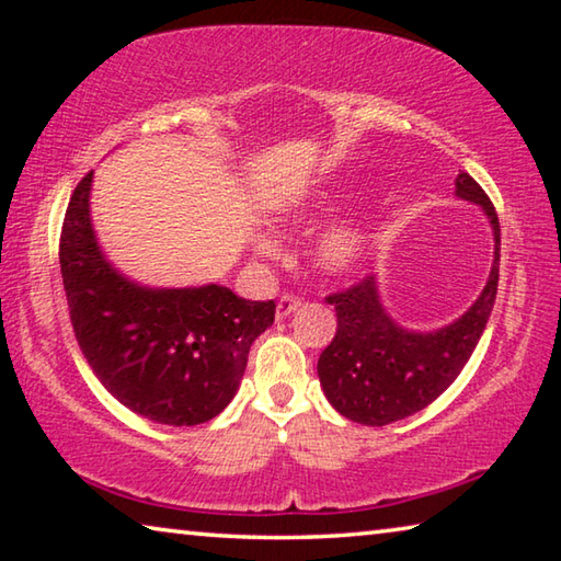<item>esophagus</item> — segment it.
Instances as JSON below:
<instances>
[{
  "label": "esophagus",
  "mask_w": 561,
  "mask_h": 561,
  "mask_svg": "<svg viewBox=\"0 0 561 561\" xmlns=\"http://www.w3.org/2000/svg\"><path fill=\"white\" fill-rule=\"evenodd\" d=\"M301 307V299L294 297V294H284V297L277 301V319H287L291 311H297Z\"/></svg>",
  "instance_id": "esophagus-1"
}]
</instances>
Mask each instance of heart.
I'll return each instance as SVG.
<instances>
[{"instance_id": "obj_1", "label": "heart", "mask_w": 561, "mask_h": 561, "mask_svg": "<svg viewBox=\"0 0 561 561\" xmlns=\"http://www.w3.org/2000/svg\"><path fill=\"white\" fill-rule=\"evenodd\" d=\"M368 247V232L366 227L356 222H344L327 230L319 237L314 247V262L329 274H341L356 267L364 257ZM254 250H257L262 257H277V242L272 240L270 234H257L254 240Z\"/></svg>"}]
</instances>
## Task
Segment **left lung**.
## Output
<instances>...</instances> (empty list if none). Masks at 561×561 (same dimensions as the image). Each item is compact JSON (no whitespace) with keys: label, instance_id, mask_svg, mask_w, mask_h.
<instances>
[{"label":"left lung","instance_id":"8db88e82","mask_svg":"<svg viewBox=\"0 0 561 561\" xmlns=\"http://www.w3.org/2000/svg\"><path fill=\"white\" fill-rule=\"evenodd\" d=\"M455 195L480 205L495 234L490 279L460 319L435 331L403 329L383 309L376 277L327 297L336 309V336L317 371L329 403L348 421L388 425L423 411L458 378L488 327L500 279V220L468 173L455 178Z\"/></svg>","mask_w":561,"mask_h":561}]
</instances>
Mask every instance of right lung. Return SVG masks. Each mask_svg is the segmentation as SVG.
<instances>
[{
    "label": "right lung",
    "mask_w": 561,
    "mask_h": 561,
    "mask_svg": "<svg viewBox=\"0 0 561 561\" xmlns=\"http://www.w3.org/2000/svg\"><path fill=\"white\" fill-rule=\"evenodd\" d=\"M93 170L66 207L59 262L73 334L103 388L133 413L197 425L222 413L240 388L252 341L277 304L250 301L220 284L150 289L101 252L91 225Z\"/></svg>",
    "instance_id": "1"
}]
</instances>
